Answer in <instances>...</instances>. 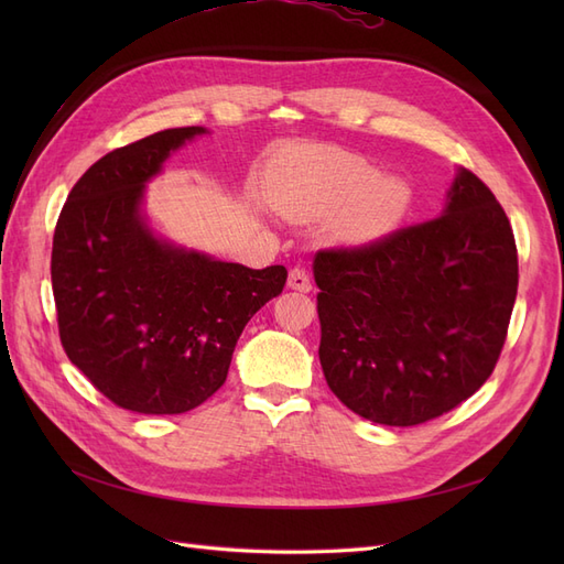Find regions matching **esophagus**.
<instances>
[{"label":"esophagus","instance_id":"34e87169","mask_svg":"<svg viewBox=\"0 0 564 564\" xmlns=\"http://www.w3.org/2000/svg\"><path fill=\"white\" fill-rule=\"evenodd\" d=\"M286 284H289V289H296V292H311V289H313L308 270L301 268V265L289 270V282Z\"/></svg>","mask_w":564,"mask_h":564}]
</instances>
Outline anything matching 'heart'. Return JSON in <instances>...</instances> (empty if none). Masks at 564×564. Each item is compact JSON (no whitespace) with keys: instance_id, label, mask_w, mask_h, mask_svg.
<instances>
[{"instance_id":"1","label":"heart","mask_w":564,"mask_h":564,"mask_svg":"<svg viewBox=\"0 0 564 564\" xmlns=\"http://www.w3.org/2000/svg\"><path fill=\"white\" fill-rule=\"evenodd\" d=\"M409 199L402 178L379 176L369 160L334 148L303 150L272 187V202L289 218H324L336 210L332 232L344 242H369L390 232Z\"/></svg>"}]
</instances>
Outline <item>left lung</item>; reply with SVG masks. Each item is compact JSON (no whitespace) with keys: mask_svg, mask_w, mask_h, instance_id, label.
I'll return each mask as SVG.
<instances>
[{"mask_svg":"<svg viewBox=\"0 0 564 564\" xmlns=\"http://www.w3.org/2000/svg\"><path fill=\"white\" fill-rule=\"evenodd\" d=\"M319 365L334 395L381 425H419L468 400L506 344L518 296L513 228L458 169L442 216L313 261Z\"/></svg>","mask_w":564,"mask_h":564,"instance_id":"8db88e82","label":"left lung"}]
</instances>
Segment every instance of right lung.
<instances>
[{
	"label": "right lung",
	"mask_w": 564,
	"mask_h": 564,
	"mask_svg": "<svg viewBox=\"0 0 564 564\" xmlns=\"http://www.w3.org/2000/svg\"><path fill=\"white\" fill-rule=\"evenodd\" d=\"M204 127L117 148L67 195L51 284L65 355L96 390L139 414H183L226 383L256 311L282 294L284 265L251 270L162 240L141 209L145 183Z\"/></svg>",
	"instance_id": "1"
}]
</instances>
